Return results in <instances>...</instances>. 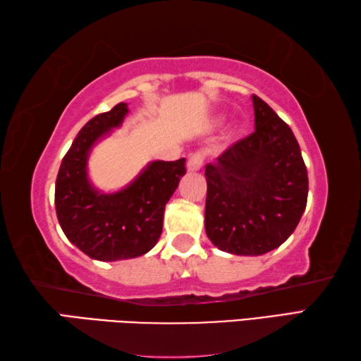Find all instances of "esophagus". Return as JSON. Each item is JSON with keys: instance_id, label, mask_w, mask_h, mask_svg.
I'll list each match as a JSON object with an SVG mask.
<instances>
[{"instance_id": "esophagus-1", "label": "esophagus", "mask_w": 361, "mask_h": 361, "mask_svg": "<svg viewBox=\"0 0 361 361\" xmlns=\"http://www.w3.org/2000/svg\"><path fill=\"white\" fill-rule=\"evenodd\" d=\"M202 164H204L202 152H194V154L189 156L186 167L189 172H197V170H200V167H202Z\"/></svg>"}]
</instances>
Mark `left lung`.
<instances>
[{
  "label": "left lung",
  "mask_w": 361,
  "mask_h": 361,
  "mask_svg": "<svg viewBox=\"0 0 361 361\" xmlns=\"http://www.w3.org/2000/svg\"><path fill=\"white\" fill-rule=\"evenodd\" d=\"M255 132L205 166V232L215 247L240 256L277 248L296 229L309 180L288 124L253 95Z\"/></svg>",
  "instance_id": "1"
}]
</instances>
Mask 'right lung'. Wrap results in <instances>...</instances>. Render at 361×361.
I'll return each instance as SVG.
<instances>
[{"mask_svg": "<svg viewBox=\"0 0 361 361\" xmlns=\"http://www.w3.org/2000/svg\"><path fill=\"white\" fill-rule=\"evenodd\" d=\"M129 113L119 103L90 119L60 164L56 181V212L66 239L99 261L130 259L148 253L162 234L164 210L181 176L185 162L152 161L129 186L102 192L87 176V159L100 138L122 124Z\"/></svg>", "mask_w": 361, "mask_h": 361, "instance_id": "add662e5", "label": "right lung"}]
</instances>
